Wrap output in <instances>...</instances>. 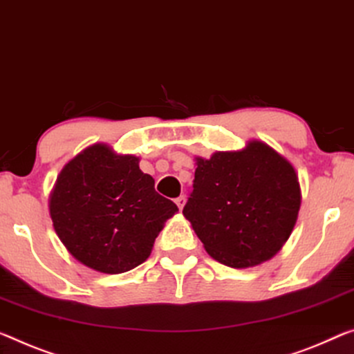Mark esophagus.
<instances>
[{
	"mask_svg": "<svg viewBox=\"0 0 354 354\" xmlns=\"http://www.w3.org/2000/svg\"><path fill=\"white\" fill-rule=\"evenodd\" d=\"M185 203H187V198H185V196L182 194V196H178V198L176 199V204H177V207L178 209H183V205H185Z\"/></svg>",
	"mask_w": 354,
	"mask_h": 354,
	"instance_id": "34e87169",
	"label": "esophagus"
}]
</instances>
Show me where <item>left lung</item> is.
<instances>
[{
	"label": "left lung",
	"mask_w": 354,
	"mask_h": 354,
	"mask_svg": "<svg viewBox=\"0 0 354 354\" xmlns=\"http://www.w3.org/2000/svg\"><path fill=\"white\" fill-rule=\"evenodd\" d=\"M193 192L183 207L205 252L243 269L270 259L288 241L301 207L291 162L261 140L243 150L196 158Z\"/></svg>",
	"instance_id": "obj_1"
}]
</instances>
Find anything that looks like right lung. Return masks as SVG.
Wrapping results in <instances>:
<instances>
[{"label":"right lung","mask_w":354,"mask_h":354,"mask_svg":"<svg viewBox=\"0 0 354 354\" xmlns=\"http://www.w3.org/2000/svg\"><path fill=\"white\" fill-rule=\"evenodd\" d=\"M48 209L68 252L102 274L142 264L166 220L178 212L155 192L138 156L117 155L106 144L88 147L63 167Z\"/></svg>","instance_id":"right-lung-1"}]
</instances>
